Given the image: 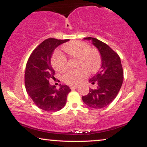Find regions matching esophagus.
I'll return each mask as SVG.
<instances>
[{
    "label": "esophagus",
    "instance_id": "1",
    "mask_svg": "<svg viewBox=\"0 0 147 147\" xmlns=\"http://www.w3.org/2000/svg\"><path fill=\"white\" fill-rule=\"evenodd\" d=\"M70 88L72 89V90H73V89L77 88H78V86H70Z\"/></svg>",
    "mask_w": 147,
    "mask_h": 147
}]
</instances>
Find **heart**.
Returning a JSON list of instances; mask_svg holds the SVG:
<instances>
[{
	"instance_id": "heart-1",
	"label": "heart",
	"mask_w": 147,
	"mask_h": 147,
	"mask_svg": "<svg viewBox=\"0 0 147 147\" xmlns=\"http://www.w3.org/2000/svg\"><path fill=\"white\" fill-rule=\"evenodd\" d=\"M63 50L71 57H78L79 66L82 68L69 70L63 75V81L69 85L80 84L88 75V70L95 72L100 66L101 58L98 51L90 48L88 43L83 41H72L63 46ZM53 68L59 72H63L68 68L66 57L60 51H57L52 59Z\"/></svg>"
}]
</instances>
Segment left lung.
Wrapping results in <instances>:
<instances>
[{
	"mask_svg": "<svg viewBox=\"0 0 147 147\" xmlns=\"http://www.w3.org/2000/svg\"><path fill=\"white\" fill-rule=\"evenodd\" d=\"M84 39L92 41L100 54L102 65L98 72L89 82L97 84L95 89L90 88L82 100L92 109H102L114 100L122 85L124 75L119 55L106 43L95 38L86 37Z\"/></svg>",
	"mask_w": 147,
	"mask_h": 147,
	"instance_id": "obj_1",
	"label": "left lung"
}]
</instances>
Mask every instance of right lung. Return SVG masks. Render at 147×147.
<instances>
[{
  "label": "right lung",
  "mask_w": 147,
  "mask_h": 147,
  "mask_svg": "<svg viewBox=\"0 0 147 147\" xmlns=\"http://www.w3.org/2000/svg\"><path fill=\"white\" fill-rule=\"evenodd\" d=\"M68 39L48 38L34 50L26 65L25 85L27 92L34 104L45 111L55 112L66 104L68 94L71 89L67 85H60L57 90L50 85L49 79H54L55 70L51 65L54 50Z\"/></svg>",
  "instance_id": "add662e5"
}]
</instances>
